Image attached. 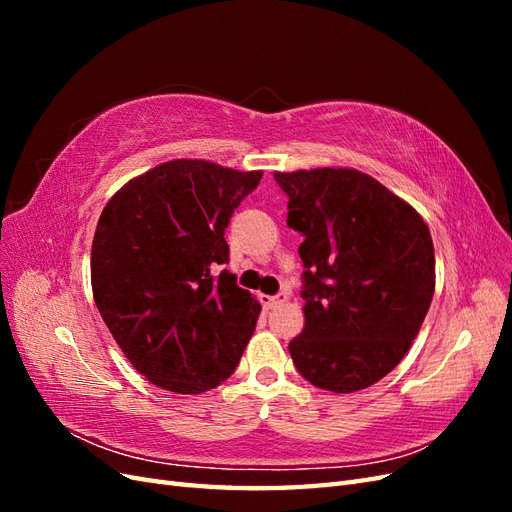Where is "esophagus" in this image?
I'll use <instances>...</instances> for the list:
<instances>
[{"mask_svg":"<svg viewBox=\"0 0 512 512\" xmlns=\"http://www.w3.org/2000/svg\"><path fill=\"white\" fill-rule=\"evenodd\" d=\"M286 301H288V294L286 292H277V294H273V297H269V294H260V303L265 305L267 309H273V307L282 305Z\"/></svg>","mask_w":512,"mask_h":512,"instance_id":"1","label":"esophagus"}]
</instances>
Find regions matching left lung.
<instances>
[{
	"instance_id": "obj_1",
	"label": "left lung",
	"mask_w": 512,
	"mask_h": 512,
	"mask_svg": "<svg viewBox=\"0 0 512 512\" xmlns=\"http://www.w3.org/2000/svg\"><path fill=\"white\" fill-rule=\"evenodd\" d=\"M286 224L303 235L305 329L288 344L318 389L354 393L410 350L436 288L429 228L408 203L352 168L273 173Z\"/></svg>"
}]
</instances>
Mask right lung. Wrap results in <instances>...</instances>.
Listing matches in <instances>:
<instances>
[{
    "label": "right lung",
    "instance_id": "obj_1",
    "mask_svg": "<svg viewBox=\"0 0 512 512\" xmlns=\"http://www.w3.org/2000/svg\"><path fill=\"white\" fill-rule=\"evenodd\" d=\"M262 179L205 160H173L108 200L91 245L98 312L138 374L196 395L237 369L260 303L237 286L224 232Z\"/></svg>",
    "mask_w": 512,
    "mask_h": 512
}]
</instances>
